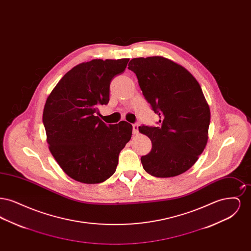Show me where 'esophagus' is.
I'll return each instance as SVG.
<instances>
[{
	"label": "esophagus",
	"mask_w": 251,
	"mask_h": 251,
	"mask_svg": "<svg viewBox=\"0 0 251 251\" xmlns=\"http://www.w3.org/2000/svg\"><path fill=\"white\" fill-rule=\"evenodd\" d=\"M138 132V124L137 123H133L132 124V133L136 134Z\"/></svg>",
	"instance_id": "34e87169"
}]
</instances>
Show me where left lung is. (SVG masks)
Here are the masks:
<instances>
[{
	"instance_id": "left-lung-1",
	"label": "left lung",
	"mask_w": 251,
	"mask_h": 251,
	"mask_svg": "<svg viewBox=\"0 0 251 251\" xmlns=\"http://www.w3.org/2000/svg\"><path fill=\"white\" fill-rule=\"evenodd\" d=\"M128 69L160 118L157 127H138L152 143L150 153L141 157L144 169L158 178L182 174L208 140L211 113L201 85L183 67L162 56L133 58Z\"/></svg>"
}]
</instances>
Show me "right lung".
<instances>
[{"label":"right lung","mask_w":251,"mask_h":251,"mask_svg":"<svg viewBox=\"0 0 251 251\" xmlns=\"http://www.w3.org/2000/svg\"><path fill=\"white\" fill-rule=\"evenodd\" d=\"M128 62L94 59L79 64L64 75L46 100L42 120L49 149L65 173L77 181L109 179L131 139L130 123L107 125L97 116L98 106L109 102L112 79L124 72Z\"/></svg>","instance_id":"right-lung-1"}]
</instances>
